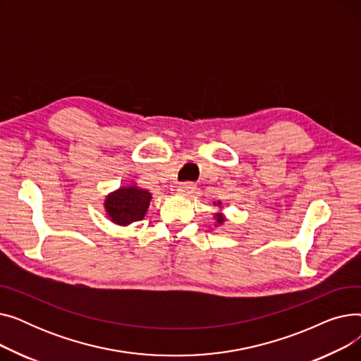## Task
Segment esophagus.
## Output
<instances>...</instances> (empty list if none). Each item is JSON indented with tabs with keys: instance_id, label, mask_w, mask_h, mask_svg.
<instances>
[{
	"instance_id": "34e87169",
	"label": "esophagus",
	"mask_w": 361,
	"mask_h": 361,
	"mask_svg": "<svg viewBox=\"0 0 361 361\" xmlns=\"http://www.w3.org/2000/svg\"><path fill=\"white\" fill-rule=\"evenodd\" d=\"M195 190H196V185L193 183H187V181L180 183L177 187V192L181 196H190L192 193H195Z\"/></svg>"
}]
</instances>
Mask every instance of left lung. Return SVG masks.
<instances>
[{
    "label": "left lung",
    "instance_id": "obj_1",
    "mask_svg": "<svg viewBox=\"0 0 361 361\" xmlns=\"http://www.w3.org/2000/svg\"><path fill=\"white\" fill-rule=\"evenodd\" d=\"M218 204H221V202H218ZM216 222H218V224H222V222H224V216H222L221 214L216 215Z\"/></svg>",
    "mask_w": 361,
    "mask_h": 361
}]
</instances>
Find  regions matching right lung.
<instances>
[{"label":"right lung","mask_w":361,"mask_h":361,"mask_svg":"<svg viewBox=\"0 0 361 361\" xmlns=\"http://www.w3.org/2000/svg\"><path fill=\"white\" fill-rule=\"evenodd\" d=\"M150 199V193L143 188L135 185L121 187L117 192L106 196L105 211L112 222L128 225L145 218Z\"/></svg>","instance_id":"right-lung-1"}]
</instances>
